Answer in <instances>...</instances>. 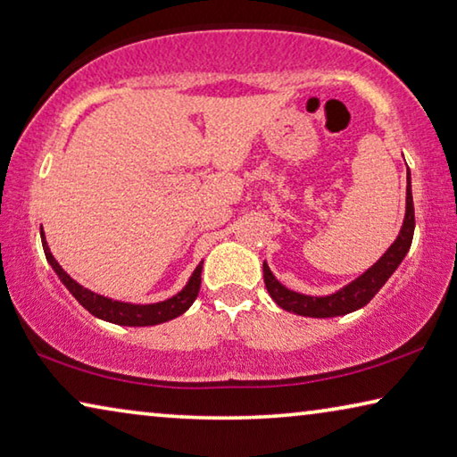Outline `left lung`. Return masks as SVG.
Masks as SVG:
<instances>
[{"label":"left lung","instance_id":"left-lung-1","mask_svg":"<svg viewBox=\"0 0 457 457\" xmlns=\"http://www.w3.org/2000/svg\"><path fill=\"white\" fill-rule=\"evenodd\" d=\"M414 236V205H412V185H411V172L406 174V213L403 228L392 246L384 252L376 264H371L363 275H359L355 281H351L345 287H340L335 294L328 295H305L294 291L278 281L269 269L267 261L262 262V275L264 285H267L269 295L272 297L278 308L294 312L297 316L305 318H335L345 316L351 312H357L367 305L373 299V295L384 287L387 278L394 275V270L400 267L404 261L406 252L411 250Z\"/></svg>","mask_w":457,"mask_h":457}]
</instances>
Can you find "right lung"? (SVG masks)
Wrapping results in <instances>:
<instances>
[{
  "mask_svg": "<svg viewBox=\"0 0 457 457\" xmlns=\"http://www.w3.org/2000/svg\"><path fill=\"white\" fill-rule=\"evenodd\" d=\"M40 240H43V250H45L46 261H49L53 270L57 272L61 283L70 289V294L76 297L92 316L106 320V322L119 324V326L163 324V322H168V320H174L180 314H185L190 305H193L196 295H199L203 261L199 262V267L193 270V275H190L185 287H182L176 295L163 299V302H155V303H129V302H119V299H111V297H104L100 294H94V291L86 289L84 285H79L76 281V278H71L70 275H67V272L61 269V264L54 261V256L51 254V248H49V244H46L43 226H40Z\"/></svg>",
  "mask_w": 457,
  "mask_h": 457,
  "instance_id": "obj_1",
  "label": "right lung"
}]
</instances>
